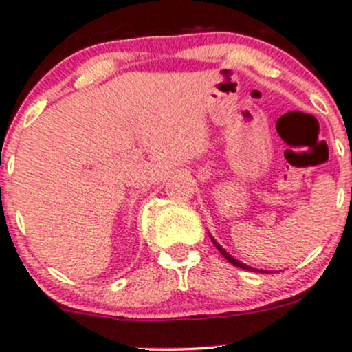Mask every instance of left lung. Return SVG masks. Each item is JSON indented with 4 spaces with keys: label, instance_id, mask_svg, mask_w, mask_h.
<instances>
[{
    "label": "left lung",
    "instance_id": "obj_1",
    "mask_svg": "<svg viewBox=\"0 0 352 352\" xmlns=\"http://www.w3.org/2000/svg\"><path fill=\"white\" fill-rule=\"evenodd\" d=\"M209 236H211V235H209ZM211 240H212V243H214V245H216V248H218V250H219V254H221V255H223V257H225V258H226V261H228V262H232V264H233V265H235V267H240V269H247V271H254V269H252V267H250V265L243 264V262L236 261V258H235V257H232V255H230V254H228V252H226V250H225V248H223V247H221V245H219L218 242H216V240H214V239H212V236H211ZM255 271H257V269H255ZM261 272H264V271H261Z\"/></svg>",
    "mask_w": 352,
    "mask_h": 352
}]
</instances>
